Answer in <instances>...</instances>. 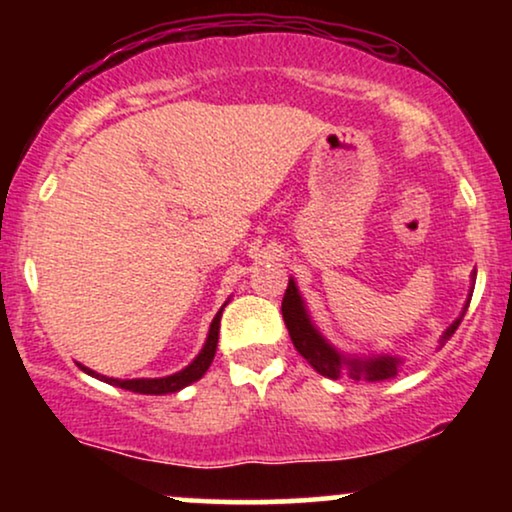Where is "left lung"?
Returning <instances> with one entry per match:
<instances>
[{"label":"left lung","instance_id":"8db88e82","mask_svg":"<svg viewBox=\"0 0 512 512\" xmlns=\"http://www.w3.org/2000/svg\"><path fill=\"white\" fill-rule=\"evenodd\" d=\"M281 315H284L286 330H289L291 342L298 349V354H301L320 375H327V378L332 380L342 378L344 373H349L354 380H387L397 375L399 361L392 356L366 358V361H358V358L346 361V358L339 356L337 351L317 334L315 327L310 325V317L305 313V305L301 301V296H298L293 279H289V289H286L284 301H281ZM457 325H460V320L452 322L443 339L452 337Z\"/></svg>","mask_w":512,"mask_h":512}]
</instances>
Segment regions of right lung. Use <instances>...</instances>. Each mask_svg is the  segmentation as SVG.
<instances>
[{"mask_svg":"<svg viewBox=\"0 0 512 512\" xmlns=\"http://www.w3.org/2000/svg\"><path fill=\"white\" fill-rule=\"evenodd\" d=\"M221 313L223 308L216 313L214 322H211L209 327V337H207V344H204L202 354H199L195 361L190 363L185 370H180V373L175 375H168V378H139V380H115V378H105V375H98L93 373V370H88L81 366V370H86L88 375H96V378L105 380V383L110 385H117L122 387V390H129V392H139V395H168V392H178L182 390L185 385L195 383V380L202 378L204 373H207V368L211 366V361H214V354H216V344H219V322H221Z\"/></svg>","mask_w":512,"mask_h":512,"instance_id":"1","label":"right lung"}]
</instances>
